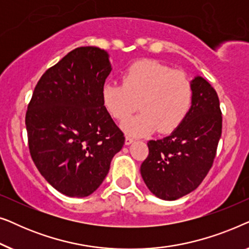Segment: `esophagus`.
<instances>
[{"mask_svg": "<svg viewBox=\"0 0 249 249\" xmlns=\"http://www.w3.org/2000/svg\"><path fill=\"white\" fill-rule=\"evenodd\" d=\"M134 137L130 135H125V145H130L132 142H134Z\"/></svg>", "mask_w": 249, "mask_h": 249, "instance_id": "esophagus-1", "label": "esophagus"}]
</instances>
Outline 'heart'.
I'll use <instances>...</instances> for the list:
<instances>
[{
    "label": "heart",
    "mask_w": 249,
    "mask_h": 249,
    "mask_svg": "<svg viewBox=\"0 0 249 249\" xmlns=\"http://www.w3.org/2000/svg\"><path fill=\"white\" fill-rule=\"evenodd\" d=\"M193 87L185 73L153 60L132 63L122 73V84L107 83L102 89L104 107L124 121L139 107L142 112L122 124L125 132L146 135L175 131L188 114Z\"/></svg>",
    "instance_id": "1"
}]
</instances>
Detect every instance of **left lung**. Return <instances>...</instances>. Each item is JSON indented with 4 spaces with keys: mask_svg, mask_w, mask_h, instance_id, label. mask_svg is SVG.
Returning <instances> with one entry per match:
<instances>
[{
    "mask_svg": "<svg viewBox=\"0 0 249 249\" xmlns=\"http://www.w3.org/2000/svg\"><path fill=\"white\" fill-rule=\"evenodd\" d=\"M192 107L171 135L149 141L141 165L142 180L156 197L175 200L192 193L212 168L221 132L222 112L216 91L202 77L192 81Z\"/></svg>",
    "mask_w": 249,
    "mask_h": 249,
    "instance_id": "1",
    "label": "left lung"
}]
</instances>
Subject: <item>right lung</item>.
<instances>
[{"mask_svg": "<svg viewBox=\"0 0 249 249\" xmlns=\"http://www.w3.org/2000/svg\"><path fill=\"white\" fill-rule=\"evenodd\" d=\"M111 70L104 50L77 47L44 72L28 104L30 155L46 181L66 196L93 194L124 144L102 102Z\"/></svg>", "mask_w": 249, "mask_h": 249, "instance_id": "add662e5", "label": "right lung"}]
</instances>
